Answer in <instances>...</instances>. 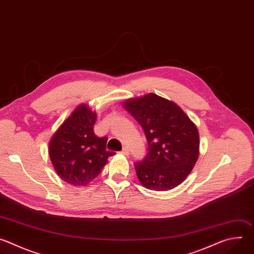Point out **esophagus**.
<instances>
[{"instance_id": "1", "label": "esophagus", "mask_w": 254, "mask_h": 254, "mask_svg": "<svg viewBox=\"0 0 254 254\" xmlns=\"http://www.w3.org/2000/svg\"><path fill=\"white\" fill-rule=\"evenodd\" d=\"M121 154H122V155H124V156H128V155H129L128 149H127V148H125V149L121 152Z\"/></svg>"}]
</instances>
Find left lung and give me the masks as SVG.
Here are the masks:
<instances>
[{
    "instance_id": "left-lung-1",
    "label": "left lung",
    "mask_w": 254,
    "mask_h": 254,
    "mask_svg": "<svg viewBox=\"0 0 254 254\" xmlns=\"http://www.w3.org/2000/svg\"><path fill=\"white\" fill-rule=\"evenodd\" d=\"M123 106L141 126L148 140L146 159L134 165L140 184L154 191L182 184L199 158L196 125L178 104L155 93L129 98Z\"/></svg>"
}]
</instances>
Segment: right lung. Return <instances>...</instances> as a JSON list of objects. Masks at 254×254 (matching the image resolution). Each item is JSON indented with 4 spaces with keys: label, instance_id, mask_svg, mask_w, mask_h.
Masks as SVG:
<instances>
[{
    "label": "right lung",
    "instance_id": "obj_1",
    "mask_svg": "<svg viewBox=\"0 0 254 254\" xmlns=\"http://www.w3.org/2000/svg\"><path fill=\"white\" fill-rule=\"evenodd\" d=\"M96 113L80 104L63 122L49 141V157L56 174L75 187L87 186L116 153L106 150L107 137L94 134Z\"/></svg>",
    "mask_w": 254,
    "mask_h": 254
}]
</instances>
